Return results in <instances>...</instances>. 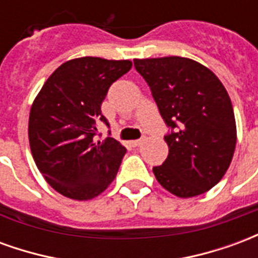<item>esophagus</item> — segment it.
Returning <instances> with one entry per match:
<instances>
[{
	"label": "esophagus",
	"mask_w": 258,
	"mask_h": 258,
	"mask_svg": "<svg viewBox=\"0 0 258 258\" xmlns=\"http://www.w3.org/2000/svg\"><path fill=\"white\" fill-rule=\"evenodd\" d=\"M142 141H144V138H141V140L131 141V145H133V146H140L141 144H142Z\"/></svg>",
	"instance_id": "obj_1"
}]
</instances>
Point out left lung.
Masks as SVG:
<instances>
[{
	"label": "left lung",
	"mask_w": 258,
	"mask_h": 258,
	"mask_svg": "<svg viewBox=\"0 0 258 258\" xmlns=\"http://www.w3.org/2000/svg\"><path fill=\"white\" fill-rule=\"evenodd\" d=\"M170 131L168 156L153 174L164 189L192 198L217 185L232 160L236 125L227 90L211 70L192 59H135Z\"/></svg>",
	"instance_id": "1"
}]
</instances>
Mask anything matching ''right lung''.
I'll return each instance as SVG.
<instances>
[{
  "label": "right lung",
  "mask_w": 258,
  "mask_h": 258,
  "mask_svg": "<svg viewBox=\"0 0 258 258\" xmlns=\"http://www.w3.org/2000/svg\"><path fill=\"white\" fill-rule=\"evenodd\" d=\"M131 66L130 60L92 56L69 60L49 76L31 106L33 159L48 184L66 198L92 199L117 174L127 149L110 137L95 140L96 125L109 127L102 102Z\"/></svg>",
  "instance_id": "1"
}]
</instances>
